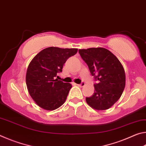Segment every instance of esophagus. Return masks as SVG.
Returning <instances> with one entry per match:
<instances>
[{"mask_svg":"<svg viewBox=\"0 0 146 146\" xmlns=\"http://www.w3.org/2000/svg\"><path fill=\"white\" fill-rule=\"evenodd\" d=\"M77 86H79V87H80V88H82V87H84V86H85V83L84 82H82V83L80 84H77Z\"/></svg>","mask_w":146,"mask_h":146,"instance_id":"obj_1","label":"esophagus"}]
</instances>
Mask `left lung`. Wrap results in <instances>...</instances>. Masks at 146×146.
I'll use <instances>...</instances> for the list:
<instances>
[{
  "instance_id": "obj_1",
  "label": "left lung",
  "mask_w": 146,
  "mask_h": 146,
  "mask_svg": "<svg viewBox=\"0 0 146 146\" xmlns=\"http://www.w3.org/2000/svg\"><path fill=\"white\" fill-rule=\"evenodd\" d=\"M90 73L98 84L94 85L95 93L86 97L88 104L94 110L110 109L120 98L125 85L124 69L114 54L104 48L79 49Z\"/></svg>"
}]
</instances>
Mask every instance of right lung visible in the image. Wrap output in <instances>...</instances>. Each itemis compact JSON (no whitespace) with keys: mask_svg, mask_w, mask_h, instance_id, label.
Listing matches in <instances>:
<instances>
[{"mask_svg":"<svg viewBox=\"0 0 146 146\" xmlns=\"http://www.w3.org/2000/svg\"><path fill=\"white\" fill-rule=\"evenodd\" d=\"M77 51L76 48L49 47L32 59L27 69L26 82L29 95L39 107L53 111L65 102L72 85L55 77L67 59Z\"/></svg>","mask_w":146,"mask_h":146,"instance_id":"1","label":"right lung"}]
</instances>
